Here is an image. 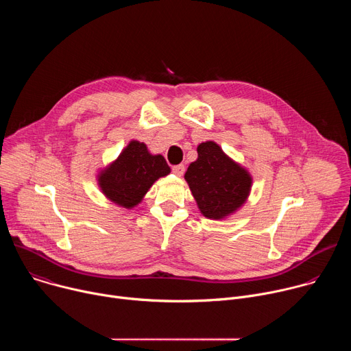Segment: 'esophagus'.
<instances>
[{
  "mask_svg": "<svg viewBox=\"0 0 351 351\" xmlns=\"http://www.w3.org/2000/svg\"><path fill=\"white\" fill-rule=\"evenodd\" d=\"M172 172L176 175V176H182L184 173V165L183 164H179V165H175L172 168Z\"/></svg>",
  "mask_w": 351,
  "mask_h": 351,
  "instance_id": "1",
  "label": "esophagus"
}]
</instances>
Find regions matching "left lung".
Masks as SVG:
<instances>
[{"label":"left lung","instance_id":"left-lung-1","mask_svg":"<svg viewBox=\"0 0 351 351\" xmlns=\"http://www.w3.org/2000/svg\"><path fill=\"white\" fill-rule=\"evenodd\" d=\"M197 154L184 179L202 214L210 219H223L245 202L252 176L214 141L199 144Z\"/></svg>","mask_w":351,"mask_h":351}]
</instances>
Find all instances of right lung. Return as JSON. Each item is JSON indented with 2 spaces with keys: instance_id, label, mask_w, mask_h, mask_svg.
Returning a JSON list of instances; mask_svg holds the SVG:
<instances>
[{
  "instance_id": "obj_1",
  "label": "right lung",
  "mask_w": 351,
  "mask_h": 351,
  "mask_svg": "<svg viewBox=\"0 0 351 351\" xmlns=\"http://www.w3.org/2000/svg\"><path fill=\"white\" fill-rule=\"evenodd\" d=\"M169 172L162 156H152L144 143L132 140L118 160L99 173L98 184L111 202L132 208L157 179Z\"/></svg>"
}]
</instances>
